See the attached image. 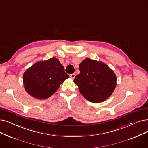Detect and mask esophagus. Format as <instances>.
Here are the masks:
<instances>
[{
  "label": "esophagus",
  "instance_id": "obj_1",
  "mask_svg": "<svg viewBox=\"0 0 148 148\" xmlns=\"http://www.w3.org/2000/svg\"><path fill=\"white\" fill-rule=\"evenodd\" d=\"M70 77L72 79H74L75 77V74H72L70 75Z\"/></svg>",
  "mask_w": 148,
  "mask_h": 148
}]
</instances>
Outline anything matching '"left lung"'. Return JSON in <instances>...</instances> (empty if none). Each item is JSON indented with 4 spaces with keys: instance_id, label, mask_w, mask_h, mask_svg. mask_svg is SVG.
Listing matches in <instances>:
<instances>
[{
    "instance_id": "1",
    "label": "left lung",
    "mask_w": 148,
    "mask_h": 148,
    "mask_svg": "<svg viewBox=\"0 0 148 148\" xmlns=\"http://www.w3.org/2000/svg\"><path fill=\"white\" fill-rule=\"evenodd\" d=\"M79 70L74 82L87 100L99 103L110 97L117 85V76L106 64L86 58L80 63Z\"/></svg>"
}]
</instances>
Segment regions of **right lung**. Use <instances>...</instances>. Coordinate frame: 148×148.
<instances>
[{
  "mask_svg": "<svg viewBox=\"0 0 148 148\" xmlns=\"http://www.w3.org/2000/svg\"><path fill=\"white\" fill-rule=\"evenodd\" d=\"M69 76L58 59L52 57L37 62L23 75L25 91L36 99H47L54 94Z\"/></svg>",
  "mask_w": 148,
  "mask_h": 148,
  "instance_id": "1",
  "label": "right lung"
}]
</instances>
